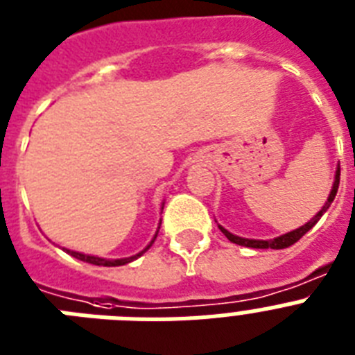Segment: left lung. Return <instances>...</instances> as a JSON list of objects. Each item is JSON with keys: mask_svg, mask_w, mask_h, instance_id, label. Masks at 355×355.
<instances>
[{"mask_svg": "<svg viewBox=\"0 0 355 355\" xmlns=\"http://www.w3.org/2000/svg\"><path fill=\"white\" fill-rule=\"evenodd\" d=\"M339 175H341V171H336V180H334V186H332V191H330L329 195V200L324 202L323 209L320 211V213L315 214L314 218L311 220V222H306L305 225H302L300 229H296V231H291V233L284 234V236H278L274 238V240H249V238H240V236H234V234H231L227 231V229H223L222 225H218L220 231H222L225 236H227V240H231L233 243H238V245H243V247H252V249H287V247H291L293 243H296L300 238L303 236V234L306 233V231H311L312 227H314L315 223L320 222V218L323 216V213L330 207V204L334 202L336 198V193H338V187H339Z\"/></svg>", "mask_w": 355, "mask_h": 355, "instance_id": "1", "label": "left lung"}]
</instances>
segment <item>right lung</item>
<instances>
[{"instance_id":"right-lung-1","label":"right lung","mask_w":355,"mask_h":355,"mask_svg":"<svg viewBox=\"0 0 355 355\" xmlns=\"http://www.w3.org/2000/svg\"><path fill=\"white\" fill-rule=\"evenodd\" d=\"M160 229V227H159ZM157 234H159V231H157ZM157 234H155V238H157ZM155 238L151 240V243L155 242ZM151 243L148 247H146L144 251H141L139 254L135 256H130V258H121V260H104V258H97V256H90V254H83V252H76V251H67L68 254L73 256V258H77V260H81V261H86V263H92V265H103V267H119V265H126L130 263V261H133L135 258H139V256L144 254L148 249L151 247Z\"/></svg>"}]
</instances>
